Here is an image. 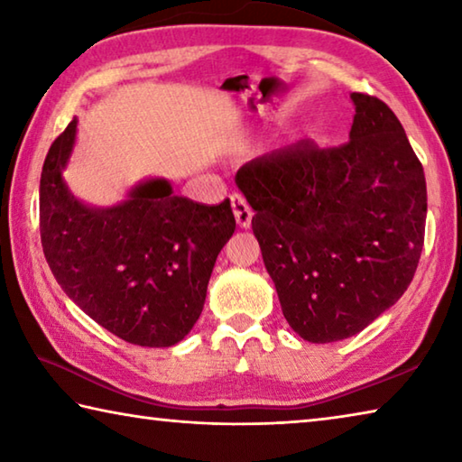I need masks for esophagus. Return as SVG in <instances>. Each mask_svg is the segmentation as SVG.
Wrapping results in <instances>:
<instances>
[{
    "label": "esophagus",
    "instance_id": "34e87169",
    "mask_svg": "<svg viewBox=\"0 0 462 462\" xmlns=\"http://www.w3.org/2000/svg\"><path fill=\"white\" fill-rule=\"evenodd\" d=\"M230 203H232L234 217H236L240 228H250V222H253V209H250L246 199L242 198L240 193H232Z\"/></svg>",
    "mask_w": 462,
    "mask_h": 462
}]
</instances>
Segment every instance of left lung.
Segmentation results:
<instances>
[{"label": "left lung", "mask_w": 462, "mask_h": 462, "mask_svg": "<svg viewBox=\"0 0 462 462\" xmlns=\"http://www.w3.org/2000/svg\"><path fill=\"white\" fill-rule=\"evenodd\" d=\"M348 143L246 162L238 189L281 310L303 340L350 338L400 300L424 246L426 177L381 99L353 93Z\"/></svg>", "instance_id": "left-lung-1"}]
</instances>
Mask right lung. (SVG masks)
Segmentation results:
<instances>
[{"label":"right lung","instance_id":"obj_1","mask_svg":"<svg viewBox=\"0 0 462 462\" xmlns=\"http://www.w3.org/2000/svg\"><path fill=\"white\" fill-rule=\"evenodd\" d=\"M75 136L77 118L44 159L46 263L62 291L106 330L138 346H173L198 322L217 254L236 228L230 199L203 206L173 195L167 179H148L118 206H89L62 179Z\"/></svg>","mask_w":462,"mask_h":462}]
</instances>
